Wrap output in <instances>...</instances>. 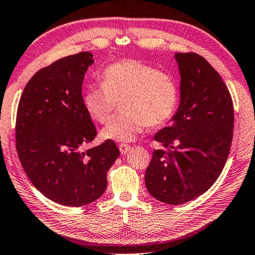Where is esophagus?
I'll return each mask as SVG.
<instances>
[{
	"instance_id": "1",
	"label": "esophagus",
	"mask_w": 255,
	"mask_h": 255,
	"mask_svg": "<svg viewBox=\"0 0 255 255\" xmlns=\"http://www.w3.org/2000/svg\"><path fill=\"white\" fill-rule=\"evenodd\" d=\"M130 150V145L129 144H126V143H122L120 145V151L122 154H126V153Z\"/></svg>"
}]
</instances>
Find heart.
<instances>
[{
	"mask_svg": "<svg viewBox=\"0 0 255 255\" xmlns=\"http://www.w3.org/2000/svg\"><path fill=\"white\" fill-rule=\"evenodd\" d=\"M125 113L115 117L102 130L104 139L132 141L149 126L162 125L171 117L178 101L173 77L138 60L110 65L102 74V85H89L84 105L94 121L108 123L117 101Z\"/></svg>",
	"mask_w": 255,
	"mask_h": 255,
	"instance_id": "obj_1",
	"label": "heart"
}]
</instances>
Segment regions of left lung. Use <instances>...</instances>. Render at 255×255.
<instances>
[{
  "label": "left lung",
  "mask_w": 255,
  "mask_h": 255,
  "mask_svg": "<svg viewBox=\"0 0 255 255\" xmlns=\"http://www.w3.org/2000/svg\"><path fill=\"white\" fill-rule=\"evenodd\" d=\"M180 101L170 125L154 140L173 149L153 151L145 186L153 198L177 205L206 192L226 164L233 140L234 108L225 82L195 53H175Z\"/></svg>",
  "instance_id": "1"
}]
</instances>
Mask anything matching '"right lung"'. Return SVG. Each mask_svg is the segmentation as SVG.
I'll return each instance as SVG.
<instances>
[{
  "instance_id": "right-lung-1",
  "label": "right lung",
  "mask_w": 255,
  "mask_h": 255,
  "mask_svg": "<svg viewBox=\"0 0 255 255\" xmlns=\"http://www.w3.org/2000/svg\"><path fill=\"white\" fill-rule=\"evenodd\" d=\"M92 57L81 52L40 69L23 89L17 110L16 150L22 168L38 191L65 206L98 200L120 156L112 140L84 150L97 135L81 94Z\"/></svg>"
}]
</instances>
